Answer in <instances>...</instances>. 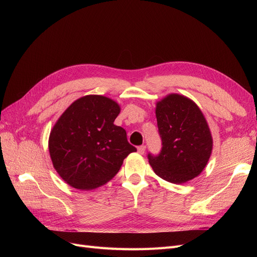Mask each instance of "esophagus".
Returning a JSON list of instances; mask_svg holds the SVG:
<instances>
[{
    "mask_svg": "<svg viewBox=\"0 0 257 257\" xmlns=\"http://www.w3.org/2000/svg\"><path fill=\"white\" fill-rule=\"evenodd\" d=\"M137 151H138V153H139V154H144V153H145V151H146V146H145V145H143V146H139V147L137 148Z\"/></svg>",
    "mask_w": 257,
    "mask_h": 257,
    "instance_id": "obj_1",
    "label": "esophagus"
}]
</instances>
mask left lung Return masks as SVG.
<instances>
[{"label": "left lung", "mask_w": 257, "mask_h": 257, "mask_svg": "<svg viewBox=\"0 0 257 257\" xmlns=\"http://www.w3.org/2000/svg\"><path fill=\"white\" fill-rule=\"evenodd\" d=\"M155 113L162 149L157 155L148 153L154 173L176 184L192 180L203 172L212 150L203 112L185 96L169 94L157 104Z\"/></svg>", "instance_id": "left-lung-1"}]
</instances>
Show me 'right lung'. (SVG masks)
I'll return each instance as SVG.
<instances>
[{"label":"right lung","mask_w":257,"mask_h":257,"mask_svg":"<svg viewBox=\"0 0 257 257\" xmlns=\"http://www.w3.org/2000/svg\"><path fill=\"white\" fill-rule=\"evenodd\" d=\"M120 107L112 99L87 95L60 116L49 137L53 167L75 189L92 190L119 172L123 160L137 151L126 132L113 124Z\"/></svg>","instance_id":"right-lung-1"}]
</instances>
